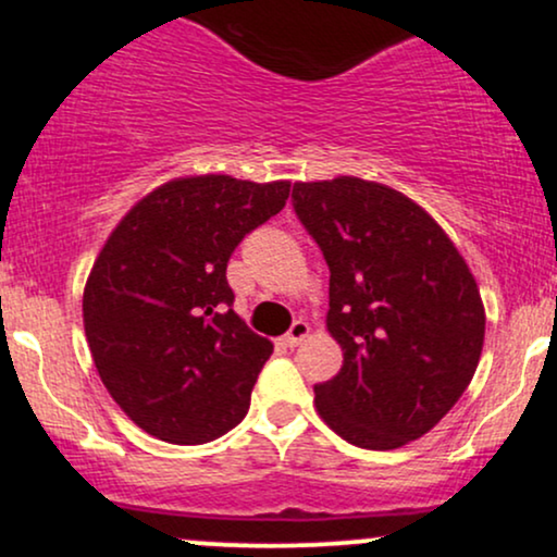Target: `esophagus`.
Masks as SVG:
<instances>
[{"instance_id": "obj_1", "label": "esophagus", "mask_w": 557, "mask_h": 557, "mask_svg": "<svg viewBox=\"0 0 557 557\" xmlns=\"http://www.w3.org/2000/svg\"><path fill=\"white\" fill-rule=\"evenodd\" d=\"M309 337V322H304V319H296V322L290 324V330L283 335V345L285 348H296L300 341H306Z\"/></svg>"}]
</instances>
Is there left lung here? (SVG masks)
Returning <instances> with one entry per match:
<instances>
[{
    "label": "left lung",
    "instance_id": "left-lung-1",
    "mask_svg": "<svg viewBox=\"0 0 557 557\" xmlns=\"http://www.w3.org/2000/svg\"><path fill=\"white\" fill-rule=\"evenodd\" d=\"M293 209L330 267L327 330L343 348L341 372L314 387L319 417L367 450L419 440L476 372L474 274L445 230L389 185L296 183Z\"/></svg>",
    "mask_w": 557,
    "mask_h": 557
}]
</instances>
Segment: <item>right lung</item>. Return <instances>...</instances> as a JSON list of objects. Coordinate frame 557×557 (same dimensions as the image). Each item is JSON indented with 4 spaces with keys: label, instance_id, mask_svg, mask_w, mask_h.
Instances as JSON below:
<instances>
[{
    "label": "right lung",
    "instance_id": "right-lung-1",
    "mask_svg": "<svg viewBox=\"0 0 557 557\" xmlns=\"http://www.w3.org/2000/svg\"><path fill=\"white\" fill-rule=\"evenodd\" d=\"M290 183L177 177L112 230L83 290L96 372L133 424L201 445L240 424L272 343L233 311L227 261Z\"/></svg>",
    "mask_w": 557,
    "mask_h": 557
}]
</instances>
